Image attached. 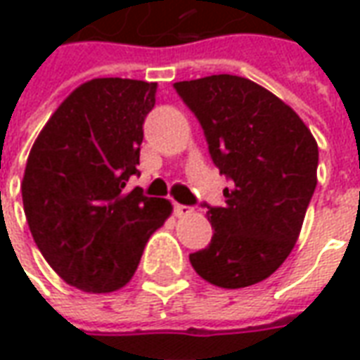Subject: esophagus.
<instances>
[{"label":"esophagus","mask_w":360,"mask_h":360,"mask_svg":"<svg viewBox=\"0 0 360 360\" xmlns=\"http://www.w3.org/2000/svg\"><path fill=\"white\" fill-rule=\"evenodd\" d=\"M173 212H175V216H188V214H193V208L191 206H185V204H179V202H173Z\"/></svg>","instance_id":"34e87169"}]
</instances>
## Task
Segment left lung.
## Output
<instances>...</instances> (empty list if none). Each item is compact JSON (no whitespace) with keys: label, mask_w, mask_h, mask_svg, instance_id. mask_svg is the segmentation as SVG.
Returning <instances> with one entry per match:
<instances>
[{"label":"left lung","mask_w":360,"mask_h":360,"mask_svg":"<svg viewBox=\"0 0 360 360\" xmlns=\"http://www.w3.org/2000/svg\"><path fill=\"white\" fill-rule=\"evenodd\" d=\"M173 89L231 183L224 206L204 204L214 235L188 260L214 285H255L283 264L301 233L316 188V141L287 103L249 79L212 75Z\"/></svg>","instance_id":"1"}]
</instances>
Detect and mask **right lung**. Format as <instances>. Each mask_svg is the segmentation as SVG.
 Returning a JSON list of instances; mask_svg holds the SVG:
<instances>
[{
    "label": "right lung",
    "instance_id": "add662e5",
    "mask_svg": "<svg viewBox=\"0 0 360 360\" xmlns=\"http://www.w3.org/2000/svg\"><path fill=\"white\" fill-rule=\"evenodd\" d=\"M156 82L94 79L71 92L38 134L22 177L30 233L48 264L89 293L133 278L144 245L172 214L165 198L127 188L141 158Z\"/></svg>",
    "mask_w": 360,
    "mask_h": 360
}]
</instances>
